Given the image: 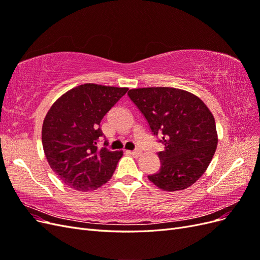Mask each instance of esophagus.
<instances>
[{
  "mask_svg": "<svg viewBox=\"0 0 260 260\" xmlns=\"http://www.w3.org/2000/svg\"><path fill=\"white\" fill-rule=\"evenodd\" d=\"M131 155H133L135 157H139L140 155H141V151L140 149H136V151H131V152H129Z\"/></svg>",
  "mask_w": 260,
  "mask_h": 260,
  "instance_id": "1",
  "label": "esophagus"
}]
</instances>
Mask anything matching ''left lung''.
I'll return each mask as SVG.
<instances>
[{
    "mask_svg": "<svg viewBox=\"0 0 260 260\" xmlns=\"http://www.w3.org/2000/svg\"><path fill=\"white\" fill-rule=\"evenodd\" d=\"M155 137L164 145L157 153L159 171L147 176L164 191L191 186L206 171L216 152L215 118L194 94L175 88H142L128 92Z\"/></svg>",
    "mask_w": 260,
    "mask_h": 260,
    "instance_id": "8db88e82",
    "label": "left lung"
}]
</instances>
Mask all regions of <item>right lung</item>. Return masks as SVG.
<instances>
[{"mask_svg": "<svg viewBox=\"0 0 260 260\" xmlns=\"http://www.w3.org/2000/svg\"><path fill=\"white\" fill-rule=\"evenodd\" d=\"M128 88L85 83L55 102L42 125V145L50 167L75 190H96L112 178L122 151L99 148L100 123Z\"/></svg>", "mask_w": 260, "mask_h": 260, "instance_id": "obj_1", "label": "right lung"}]
</instances>
